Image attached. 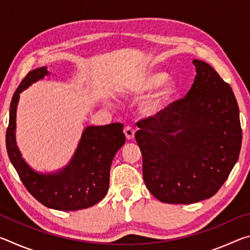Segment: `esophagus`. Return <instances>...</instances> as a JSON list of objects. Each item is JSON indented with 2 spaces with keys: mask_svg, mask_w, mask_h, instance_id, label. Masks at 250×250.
<instances>
[{
  "mask_svg": "<svg viewBox=\"0 0 250 250\" xmlns=\"http://www.w3.org/2000/svg\"><path fill=\"white\" fill-rule=\"evenodd\" d=\"M124 132L125 134L126 140H132V139L134 138V129L132 128V126H125Z\"/></svg>",
  "mask_w": 250,
  "mask_h": 250,
  "instance_id": "esophagus-1",
  "label": "esophagus"
}]
</instances>
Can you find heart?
Wrapping results in <instances>:
<instances>
[{
  "mask_svg": "<svg viewBox=\"0 0 250 250\" xmlns=\"http://www.w3.org/2000/svg\"><path fill=\"white\" fill-rule=\"evenodd\" d=\"M155 87L157 89L153 94L147 97L140 105L141 113L146 118H154L160 115L175 94L176 83L172 78H167V74L164 71L149 70L137 76L125 88L126 94L141 97Z\"/></svg>",
  "mask_w": 250,
  "mask_h": 250,
  "instance_id": "heart-1",
  "label": "heart"
}]
</instances>
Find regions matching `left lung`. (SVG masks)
Returning a JSON list of instances; mask_svg holds the SVG:
<instances>
[{
  "label": "left lung",
  "mask_w": 250,
  "mask_h": 250,
  "mask_svg": "<svg viewBox=\"0 0 250 250\" xmlns=\"http://www.w3.org/2000/svg\"><path fill=\"white\" fill-rule=\"evenodd\" d=\"M196 76L184 98L138 122L143 180L159 201L192 204L217 193L242 147L239 109L229 84L194 59Z\"/></svg>",
  "instance_id": "left-lung-1"
}]
</instances>
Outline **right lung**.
Segmentation results:
<instances>
[{
    "instance_id": "add662e5",
    "label": "right lung",
    "mask_w": 250,
    "mask_h": 250,
    "mask_svg": "<svg viewBox=\"0 0 250 250\" xmlns=\"http://www.w3.org/2000/svg\"><path fill=\"white\" fill-rule=\"evenodd\" d=\"M48 74L46 67L29 71L14 92L6 130L7 154L25 188L44 206L57 210L83 209L100 202L108 192L113 156L125 142L124 125L87 126L68 166L55 173L34 171L16 146V108L21 92Z\"/></svg>"
}]
</instances>
